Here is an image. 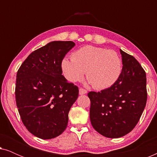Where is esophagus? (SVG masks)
Masks as SVG:
<instances>
[{"label":"esophagus","mask_w":157,"mask_h":157,"mask_svg":"<svg viewBox=\"0 0 157 157\" xmlns=\"http://www.w3.org/2000/svg\"><path fill=\"white\" fill-rule=\"evenodd\" d=\"M87 93V91L84 89H83V88H80L79 89V94L80 95H83V94H86Z\"/></svg>","instance_id":"1"}]
</instances>
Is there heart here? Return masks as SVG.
I'll return each mask as SVG.
<instances>
[{"label": "heart", "mask_w": 157, "mask_h": 157, "mask_svg": "<svg viewBox=\"0 0 157 157\" xmlns=\"http://www.w3.org/2000/svg\"><path fill=\"white\" fill-rule=\"evenodd\" d=\"M61 67L71 82L81 81L84 72L96 89H104L114 83L121 74V60L115 51L93 46L81 47L74 51L71 60H63Z\"/></svg>", "instance_id": "obj_1"}]
</instances>
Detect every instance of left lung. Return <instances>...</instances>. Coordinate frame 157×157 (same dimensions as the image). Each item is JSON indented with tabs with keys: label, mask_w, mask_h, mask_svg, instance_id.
I'll list each match as a JSON object with an SVG mask.
<instances>
[{
	"label": "left lung",
	"mask_w": 157,
	"mask_h": 157,
	"mask_svg": "<svg viewBox=\"0 0 157 157\" xmlns=\"http://www.w3.org/2000/svg\"><path fill=\"white\" fill-rule=\"evenodd\" d=\"M123 68L108 89L90 91V120L94 129L108 138H119L138 123L147 100L146 72L134 56L120 49Z\"/></svg>",
	"instance_id": "1"
}]
</instances>
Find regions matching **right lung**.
I'll return each instance as SVG.
<instances>
[{"label": "right lung", "instance_id": "1", "mask_svg": "<svg viewBox=\"0 0 157 157\" xmlns=\"http://www.w3.org/2000/svg\"><path fill=\"white\" fill-rule=\"evenodd\" d=\"M75 46L73 41H52L34 51L16 75V106L23 125L42 139L64 132L68 112L78 96V88L62 75L61 63Z\"/></svg>", "mask_w": 157, "mask_h": 157}]
</instances>
